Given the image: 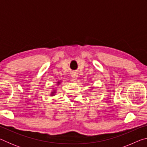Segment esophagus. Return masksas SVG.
I'll return each mask as SVG.
<instances>
[{"label":"esophagus","mask_w":147,"mask_h":147,"mask_svg":"<svg viewBox=\"0 0 147 147\" xmlns=\"http://www.w3.org/2000/svg\"><path fill=\"white\" fill-rule=\"evenodd\" d=\"M71 76L74 80H76L77 78H78V74L76 73H73L71 74Z\"/></svg>","instance_id":"obj_1"}]
</instances>
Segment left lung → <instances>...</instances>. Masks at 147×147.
Returning <instances> with one entry per match:
<instances>
[{"mask_svg":"<svg viewBox=\"0 0 147 147\" xmlns=\"http://www.w3.org/2000/svg\"><path fill=\"white\" fill-rule=\"evenodd\" d=\"M91 89H93V87H91Z\"/></svg>","mask_w":147,"mask_h":147,"instance_id":"left-lung-1","label":"left lung"}]
</instances>
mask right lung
<instances>
[{"label": "right lung", "mask_w": 147, "mask_h": 147, "mask_svg": "<svg viewBox=\"0 0 147 147\" xmlns=\"http://www.w3.org/2000/svg\"><path fill=\"white\" fill-rule=\"evenodd\" d=\"M61 82H62L61 80H59V81L57 82V86H58ZM56 93V89H53V90L52 91L51 93V96H53L55 95Z\"/></svg>", "instance_id": "1"}]
</instances>
